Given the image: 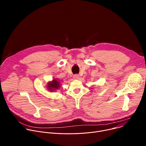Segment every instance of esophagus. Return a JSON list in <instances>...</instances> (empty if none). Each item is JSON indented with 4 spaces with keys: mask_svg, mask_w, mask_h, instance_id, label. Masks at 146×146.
Segmentation results:
<instances>
[{
    "mask_svg": "<svg viewBox=\"0 0 146 146\" xmlns=\"http://www.w3.org/2000/svg\"><path fill=\"white\" fill-rule=\"evenodd\" d=\"M79 77H80L79 75H78V74H75V75L73 76V78L75 79V80H77V79L79 78Z\"/></svg>",
    "mask_w": 146,
    "mask_h": 146,
    "instance_id": "1",
    "label": "esophagus"
}]
</instances>
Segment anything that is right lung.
<instances>
[{"label":"right lung","mask_w":146,"mask_h":146,"mask_svg":"<svg viewBox=\"0 0 146 146\" xmlns=\"http://www.w3.org/2000/svg\"><path fill=\"white\" fill-rule=\"evenodd\" d=\"M47 88L48 90L49 91L52 92L55 91L60 88V82L55 78H54L52 81H49L47 84Z\"/></svg>","instance_id":"add662e5"}]
</instances>
